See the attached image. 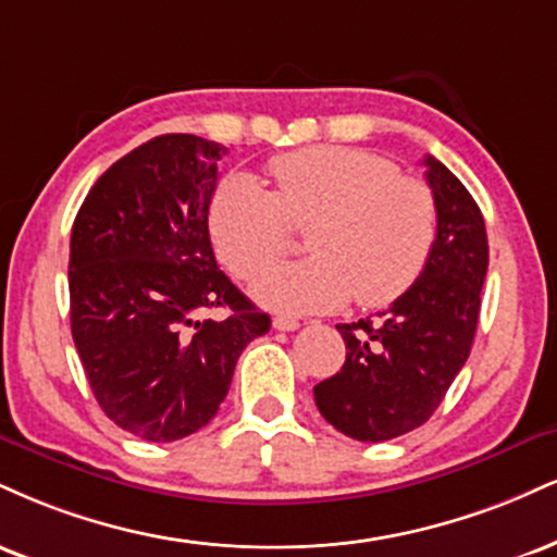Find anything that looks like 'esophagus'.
<instances>
[{"mask_svg":"<svg viewBox=\"0 0 557 557\" xmlns=\"http://www.w3.org/2000/svg\"><path fill=\"white\" fill-rule=\"evenodd\" d=\"M272 326L277 332H296L298 326H300V321L293 319V317H274L272 319Z\"/></svg>","mask_w":557,"mask_h":557,"instance_id":"34e87169","label":"esophagus"}]
</instances>
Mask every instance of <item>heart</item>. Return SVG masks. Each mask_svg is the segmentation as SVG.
Wrapping results in <instances>:
<instances>
[{
	"label": "heart",
	"mask_w": 557,
	"mask_h": 557,
	"mask_svg": "<svg viewBox=\"0 0 557 557\" xmlns=\"http://www.w3.org/2000/svg\"><path fill=\"white\" fill-rule=\"evenodd\" d=\"M274 189L246 173L220 181L210 233L225 267L253 280L284 250L289 225H309L308 260L273 268L253 298L280 313L334 311L355 296L384 308L412 290L431 261L438 207L431 186L392 160L321 145L270 160Z\"/></svg>",
	"instance_id": "1"
}]
</instances>
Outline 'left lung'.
<instances>
[{"label": "left lung", "instance_id": "left-lung-1", "mask_svg": "<svg viewBox=\"0 0 557 557\" xmlns=\"http://www.w3.org/2000/svg\"><path fill=\"white\" fill-rule=\"evenodd\" d=\"M425 178L438 207V236L425 272L379 319L337 324L343 371L313 386L319 412L366 444L425 423L472 350L487 272L485 220L472 194L428 156Z\"/></svg>", "mask_w": 557, "mask_h": 557}]
</instances>
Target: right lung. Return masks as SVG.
Listing matches in <instances>:
<instances>
[{
    "label": "right lung",
    "mask_w": 557,
    "mask_h": 557,
    "mask_svg": "<svg viewBox=\"0 0 557 557\" xmlns=\"http://www.w3.org/2000/svg\"><path fill=\"white\" fill-rule=\"evenodd\" d=\"M225 147L160 134L87 191L70 240L72 339L100 410L152 444L218 414L238 355L272 321L214 261L210 202ZM225 310L210 320L207 310Z\"/></svg>",
    "instance_id": "1"
}]
</instances>
